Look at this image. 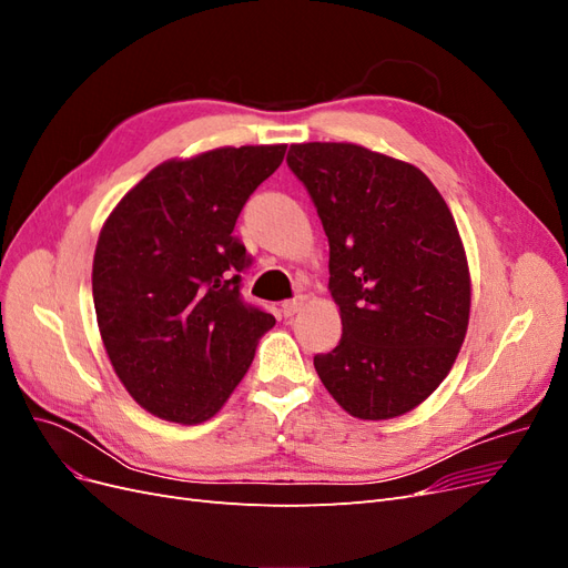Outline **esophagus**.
<instances>
[{
    "instance_id": "34e87169",
    "label": "esophagus",
    "mask_w": 568,
    "mask_h": 568,
    "mask_svg": "<svg viewBox=\"0 0 568 568\" xmlns=\"http://www.w3.org/2000/svg\"><path fill=\"white\" fill-rule=\"evenodd\" d=\"M303 303H305L303 296H298V298H294V301H284V303H282L284 317H294V315L301 311V307H303Z\"/></svg>"
}]
</instances>
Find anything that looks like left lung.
I'll use <instances>...</instances> for the list:
<instances>
[{
  "label": "left lung",
  "instance_id": "1",
  "mask_svg": "<svg viewBox=\"0 0 568 568\" xmlns=\"http://www.w3.org/2000/svg\"><path fill=\"white\" fill-rule=\"evenodd\" d=\"M329 239L338 346L315 355L332 398L382 422L422 405L467 336L471 277L455 217L419 168L348 142L291 144Z\"/></svg>",
  "mask_w": 568,
  "mask_h": 568
}]
</instances>
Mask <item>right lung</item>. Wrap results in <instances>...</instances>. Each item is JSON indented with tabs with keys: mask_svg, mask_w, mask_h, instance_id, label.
<instances>
[{
	"mask_svg": "<svg viewBox=\"0 0 568 568\" xmlns=\"http://www.w3.org/2000/svg\"><path fill=\"white\" fill-rule=\"evenodd\" d=\"M284 153L286 144L222 146L165 161L101 227L92 265L101 341L151 415L178 424L217 415L274 326L239 294L251 257L234 225Z\"/></svg>",
	"mask_w": 568,
	"mask_h": 568,
	"instance_id": "1",
	"label": "right lung"
}]
</instances>
